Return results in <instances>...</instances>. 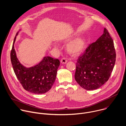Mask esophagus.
<instances>
[{
    "instance_id": "obj_1",
    "label": "esophagus",
    "mask_w": 126,
    "mask_h": 126,
    "mask_svg": "<svg viewBox=\"0 0 126 126\" xmlns=\"http://www.w3.org/2000/svg\"><path fill=\"white\" fill-rule=\"evenodd\" d=\"M60 62L62 64H66L67 62V60H66L65 58H62V59H61Z\"/></svg>"
}]
</instances>
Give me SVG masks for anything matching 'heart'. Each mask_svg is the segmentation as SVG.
<instances>
[{
  "mask_svg": "<svg viewBox=\"0 0 126 126\" xmlns=\"http://www.w3.org/2000/svg\"><path fill=\"white\" fill-rule=\"evenodd\" d=\"M75 34H69L64 36L60 39L61 42H68L75 37ZM86 45V40L85 37H78L72 40L67 45L66 50L68 53L73 56H76L80 53L85 48Z\"/></svg>",
  "mask_w": 126,
  "mask_h": 126,
  "instance_id": "obj_1",
  "label": "heart"
}]
</instances>
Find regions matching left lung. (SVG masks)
I'll return each mask as SVG.
<instances>
[{
  "label": "left lung",
  "instance_id": "obj_1",
  "mask_svg": "<svg viewBox=\"0 0 126 126\" xmlns=\"http://www.w3.org/2000/svg\"><path fill=\"white\" fill-rule=\"evenodd\" d=\"M115 61L113 40L104 28L103 34L78 58L75 79L86 90L97 89L108 80Z\"/></svg>",
  "mask_w": 126,
  "mask_h": 126
}]
</instances>
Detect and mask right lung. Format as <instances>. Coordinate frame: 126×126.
<instances>
[{"mask_svg": "<svg viewBox=\"0 0 126 126\" xmlns=\"http://www.w3.org/2000/svg\"><path fill=\"white\" fill-rule=\"evenodd\" d=\"M18 33L19 32L14 38L10 54L15 74L25 90L35 94H45L49 91L53 85L60 61L47 56L33 66L29 68L24 66L19 61L14 48Z\"/></svg>", "mask_w": 126, "mask_h": 126, "instance_id": "right-lung-1", "label": "right lung"}]
</instances>
